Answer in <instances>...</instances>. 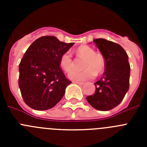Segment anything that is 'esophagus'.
<instances>
[{
    "label": "esophagus",
    "instance_id": "1",
    "mask_svg": "<svg viewBox=\"0 0 147 147\" xmlns=\"http://www.w3.org/2000/svg\"><path fill=\"white\" fill-rule=\"evenodd\" d=\"M74 83H76V84H77V85H84V82H74Z\"/></svg>",
    "mask_w": 147,
    "mask_h": 147
}]
</instances>
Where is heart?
Masks as SVG:
<instances>
[{
  "label": "heart",
  "instance_id": "1",
  "mask_svg": "<svg viewBox=\"0 0 147 147\" xmlns=\"http://www.w3.org/2000/svg\"><path fill=\"white\" fill-rule=\"evenodd\" d=\"M76 54L79 58L84 59L82 71H72L69 74V78L74 81H85L91 80L95 74H102L105 68V58L102 54L96 53L92 48L88 45H82L76 50ZM59 65L63 71L69 73L74 67V62L73 60L71 53L67 51L62 54L59 59Z\"/></svg>",
  "mask_w": 147,
  "mask_h": 147
}]
</instances>
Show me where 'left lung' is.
<instances>
[{
  "label": "left lung",
  "instance_id": "8db88e82",
  "mask_svg": "<svg viewBox=\"0 0 147 147\" xmlns=\"http://www.w3.org/2000/svg\"><path fill=\"white\" fill-rule=\"evenodd\" d=\"M93 42L105 57L106 64L103 76L94 83L95 93L86 98L95 109L107 111L118 106L128 91L130 66L127 54L120 45L102 38Z\"/></svg>",
  "mask_w": 147,
  "mask_h": 147
}]
</instances>
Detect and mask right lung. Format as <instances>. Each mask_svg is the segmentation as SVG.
I'll use <instances>...</instances> for the list:
<instances>
[{
	"instance_id": "add662e5",
	"label": "right lung",
	"mask_w": 147,
	"mask_h": 147,
	"mask_svg": "<svg viewBox=\"0 0 147 147\" xmlns=\"http://www.w3.org/2000/svg\"><path fill=\"white\" fill-rule=\"evenodd\" d=\"M74 44L60 42L53 36H44L28 48L19 65L18 85L28 107L36 110H49L63 97L71 82L62 72L59 59Z\"/></svg>"
}]
</instances>
